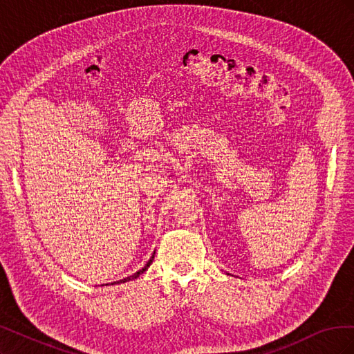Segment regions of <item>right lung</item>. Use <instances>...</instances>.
Masks as SVG:
<instances>
[{
  "label": "right lung",
  "mask_w": 354,
  "mask_h": 354,
  "mask_svg": "<svg viewBox=\"0 0 354 354\" xmlns=\"http://www.w3.org/2000/svg\"><path fill=\"white\" fill-rule=\"evenodd\" d=\"M153 259H155V252L152 254V257L151 259H149V261L146 263V266L143 267L142 270H138V272H136L134 274H131V276H128V277H125V279H121V281H116V282H112V283H106V285H120V283H125V282H130V281H134V279H137L138 276H140L142 273H145L147 269H149V266L152 264V261H153Z\"/></svg>",
  "instance_id": "1"
}]
</instances>
